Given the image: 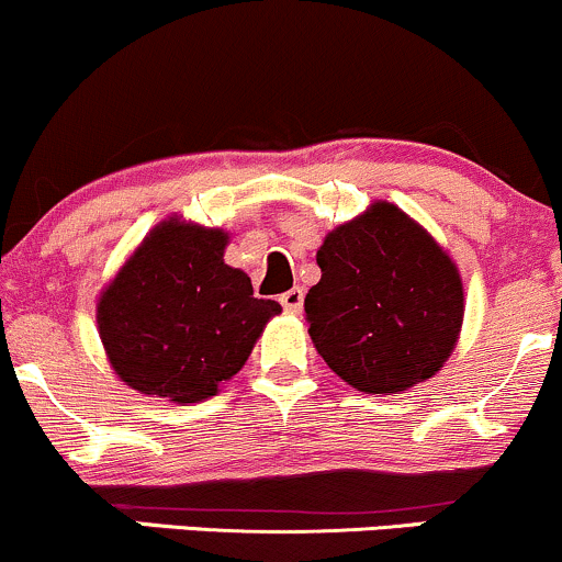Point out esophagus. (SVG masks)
I'll list each match as a JSON object with an SVG mask.
<instances>
[{
    "mask_svg": "<svg viewBox=\"0 0 562 562\" xmlns=\"http://www.w3.org/2000/svg\"><path fill=\"white\" fill-rule=\"evenodd\" d=\"M280 303H282V308H285V312L301 314V308H303V290L301 288L285 290V293L280 295Z\"/></svg>",
    "mask_w": 562,
    "mask_h": 562,
    "instance_id": "obj_1",
    "label": "esophagus"
}]
</instances>
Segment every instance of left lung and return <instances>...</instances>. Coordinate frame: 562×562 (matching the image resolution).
<instances>
[{
	"mask_svg": "<svg viewBox=\"0 0 562 562\" xmlns=\"http://www.w3.org/2000/svg\"><path fill=\"white\" fill-rule=\"evenodd\" d=\"M322 280L306 293L308 335L327 367L364 393L434 378L465 314L454 261L415 218L378 200L317 250Z\"/></svg>",
	"mask_w": 562,
	"mask_h": 562,
	"instance_id": "left-lung-1",
	"label": "left lung"
}]
</instances>
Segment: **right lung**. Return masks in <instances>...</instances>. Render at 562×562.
Here are the masks:
<instances>
[{
	"mask_svg": "<svg viewBox=\"0 0 562 562\" xmlns=\"http://www.w3.org/2000/svg\"><path fill=\"white\" fill-rule=\"evenodd\" d=\"M229 235L171 216L128 256L97 303L115 375L147 396L195 404L243 370L277 301L224 263Z\"/></svg>",
	"mask_w": 562,
	"mask_h": 562,
	"instance_id": "1",
	"label": "right lung"
}]
</instances>
